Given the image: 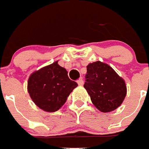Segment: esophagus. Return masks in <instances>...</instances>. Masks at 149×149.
I'll return each mask as SVG.
<instances>
[{
    "mask_svg": "<svg viewBox=\"0 0 149 149\" xmlns=\"http://www.w3.org/2000/svg\"><path fill=\"white\" fill-rule=\"evenodd\" d=\"M78 85H80V86H81V85H83V84H84V81H83V79H81H81H79V80H78Z\"/></svg>",
    "mask_w": 149,
    "mask_h": 149,
    "instance_id": "obj_1",
    "label": "esophagus"
}]
</instances>
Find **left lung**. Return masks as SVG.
Returning a JSON list of instances; mask_svg holds the SVG:
<instances>
[{
	"label": "left lung",
	"instance_id": "left-lung-1",
	"mask_svg": "<svg viewBox=\"0 0 149 149\" xmlns=\"http://www.w3.org/2000/svg\"><path fill=\"white\" fill-rule=\"evenodd\" d=\"M84 87L94 105L102 112L118 108L126 96L125 81L112 68L101 61L87 66Z\"/></svg>",
	"mask_w": 149,
	"mask_h": 149
}]
</instances>
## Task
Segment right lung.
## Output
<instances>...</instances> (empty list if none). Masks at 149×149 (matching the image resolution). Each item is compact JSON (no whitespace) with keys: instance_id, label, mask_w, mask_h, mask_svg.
Here are the masks:
<instances>
[{"instance_id":"right-lung-1","label":"right lung","mask_w":149,"mask_h":149,"mask_svg":"<svg viewBox=\"0 0 149 149\" xmlns=\"http://www.w3.org/2000/svg\"><path fill=\"white\" fill-rule=\"evenodd\" d=\"M78 84L68 78V71L55 61L30 76L27 91L33 102L46 111H58Z\"/></svg>"}]
</instances>
